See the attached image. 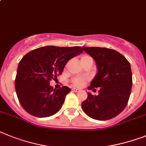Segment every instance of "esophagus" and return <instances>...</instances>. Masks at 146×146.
Returning a JSON list of instances; mask_svg holds the SVG:
<instances>
[{
	"label": "esophagus",
	"instance_id": "obj_1",
	"mask_svg": "<svg viewBox=\"0 0 146 146\" xmlns=\"http://www.w3.org/2000/svg\"><path fill=\"white\" fill-rule=\"evenodd\" d=\"M72 90H73V92H79V89H77V88H73V89H72Z\"/></svg>",
	"mask_w": 146,
	"mask_h": 146
}]
</instances>
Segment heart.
<instances>
[{
    "label": "heart",
    "mask_w": 146,
    "mask_h": 146,
    "mask_svg": "<svg viewBox=\"0 0 146 146\" xmlns=\"http://www.w3.org/2000/svg\"><path fill=\"white\" fill-rule=\"evenodd\" d=\"M90 58V57L88 56H84L82 57L81 61H83V60L87 59V58ZM86 81H87L86 77H76V78H74V79H72V80H71V82H72L73 86L81 87V86H82L83 84L85 83Z\"/></svg>",
    "instance_id": "b5f03b06"
}]
</instances>
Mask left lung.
Here are the masks:
<instances>
[{"instance_id":"left-lung-1","label":"left lung","mask_w":146,"mask_h":146,"mask_svg":"<svg viewBox=\"0 0 146 146\" xmlns=\"http://www.w3.org/2000/svg\"><path fill=\"white\" fill-rule=\"evenodd\" d=\"M83 49L96 61L98 73L88 87L100 88L99 94L88 93L82 108L88 117L97 120H108L117 117L128 104L132 88L131 65L124 56L105 47Z\"/></svg>"}]
</instances>
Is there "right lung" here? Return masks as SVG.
Masks as SVG:
<instances>
[{
    "label": "right lung",
    "mask_w": 146,
    "mask_h": 146,
    "mask_svg": "<svg viewBox=\"0 0 146 146\" xmlns=\"http://www.w3.org/2000/svg\"><path fill=\"white\" fill-rule=\"evenodd\" d=\"M82 52V47L78 46H46L32 50L21 58L15 87L19 102L27 112L34 117H47L59 111L70 88L53 89L50 82L62 74L70 59Z\"/></svg>",
    "instance_id": "right-lung-1"
}]
</instances>
